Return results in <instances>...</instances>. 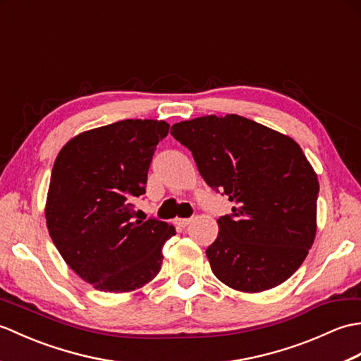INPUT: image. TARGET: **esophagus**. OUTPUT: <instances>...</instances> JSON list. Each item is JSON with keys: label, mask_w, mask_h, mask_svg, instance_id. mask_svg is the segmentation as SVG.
<instances>
[{"label": "esophagus", "mask_w": 361, "mask_h": 361, "mask_svg": "<svg viewBox=\"0 0 361 361\" xmlns=\"http://www.w3.org/2000/svg\"><path fill=\"white\" fill-rule=\"evenodd\" d=\"M190 221H192V219H176V225H180V226H188Z\"/></svg>", "instance_id": "obj_1"}]
</instances>
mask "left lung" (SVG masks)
Returning a JSON list of instances; mask_svg holds the SVG:
<instances>
[{
    "label": "left lung",
    "mask_w": 361,
    "mask_h": 361,
    "mask_svg": "<svg viewBox=\"0 0 361 361\" xmlns=\"http://www.w3.org/2000/svg\"><path fill=\"white\" fill-rule=\"evenodd\" d=\"M206 185L233 202L206 250L228 287L257 293L279 286L309 255L317 234V173L291 137L257 122L216 114L173 124Z\"/></svg>",
    "instance_id": "left-lung-1"
}]
</instances>
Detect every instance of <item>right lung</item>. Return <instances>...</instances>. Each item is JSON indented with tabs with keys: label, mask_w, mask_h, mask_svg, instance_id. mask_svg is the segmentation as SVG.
Listing matches in <instances>:
<instances>
[{
	"label": "right lung",
	"mask_w": 361,
	"mask_h": 361,
	"mask_svg": "<svg viewBox=\"0 0 361 361\" xmlns=\"http://www.w3.org/2000/svg\"><path fill=\"white\" fill-rule=\"evenodd\" d=\"M169 124L126 119L78 135L60 150L46 200V225L65 262L101 291H132L161 270L175 228L135 220V198Z\"/></svg>",
	"instance_id": "add662e5"
}]
</instances>
